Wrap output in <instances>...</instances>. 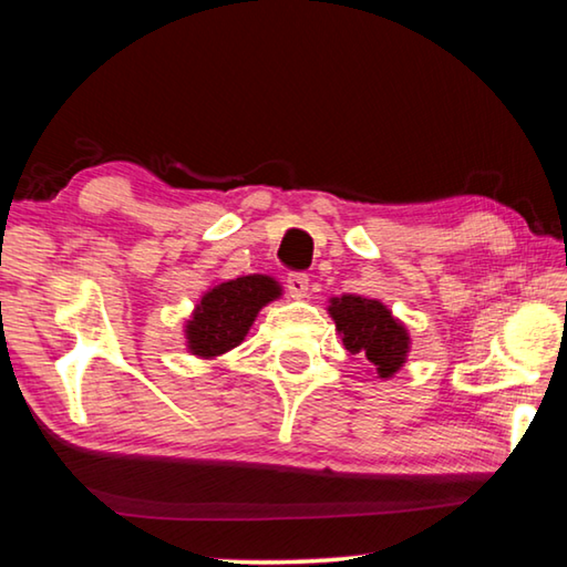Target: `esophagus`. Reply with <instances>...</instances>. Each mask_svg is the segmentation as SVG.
Here are the masks:
<instances>
[{"instance_id": "esophagus-1", "label": "esophagus", "mask_w": 567, "mask_h": 567, "mask_svg": "<svg viewBox=\"0 0 567 567\" xmlns=\"http://www.w3.org/2000/svg\"><path fill=\"white\" fill-rule=\"evenodd\" d=\"M285 282H287V292H290V297H295V300H302V297H307V290H310V280H307V275H290Z\"/></svg>"}]
</instances>
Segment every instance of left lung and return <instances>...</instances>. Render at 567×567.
<instances>
[{
  "mask_svg": "<svg viewBox=\"0 0 567 567\" xmlns=\"http://www.w3.org/2000/svg\"><path fill=\"white\" fill-rule=\"evenodd\" d=\"M328 315L350 354L368 360L380 380H390L405 368L410 330L388 305L362 295H340L328 300Z\"/></svg>",
  "mask_w": 567,
  "mask_h": 567,
  "instance_id": "left-lung-1",
  "label": "left lung"
}]
</instances>
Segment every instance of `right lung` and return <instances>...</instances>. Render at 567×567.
I'll use <instances>...</instances> for the list:
<instances>
[{
  "instance_id": "1",
  "label": "right lung",
  "mask_w": 567,
  "mask_h": 567,
  "mask_svg": "<svg viewBox=\"0 0 567 567\" xmlns=\"http://www.w3.org/2000/svg\"><path fill=\"white\" fill-rule=\"evenodd\" d=\"M282 297V285L270 275H239L203 292L185 320V348L197 360H217L243 344L262 307Z\"/></svg>"
}]
</instances>
